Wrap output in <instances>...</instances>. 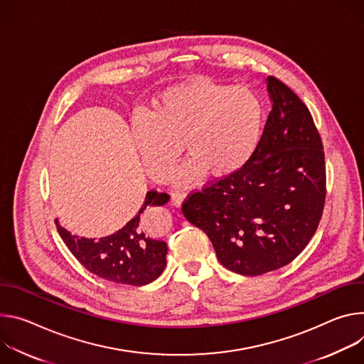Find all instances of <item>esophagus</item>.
Segmentation results:
<instances>
[{"instance_id": "esophagus-1", "label": "esophagus", "mask_w": 364, "mask_h": 364, "mask_svg": "<svg viewBox=\"0 0 364 364\" xmlns=\"http://www.w3.org/2000/svg\"><path fill=\"white\" fill-rule=\"evenodd\" d=\"M185 199H186V193H185V192H175V193H172L171 203H172V205H175V207H181V205L183 204Z\"/></svg>"}]
</instances>
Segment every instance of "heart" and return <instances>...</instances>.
Returning a JSON list of instances; mask_svg holds the SVG:
<instances>
[{
    "instance_id": "heart-1",
    "label": "heart",
    "mask_w": 364,
    "mask_h": 364,
    "mask_svg": "<svg viewBox=\"0 0 364 364\" xmlns=\"http://www.w3.org/2000/svg\"><path fill=\"white\" fill-rule=\"evenodd\" d=\"M263 123L259 97L205 77H192L157 95L150 115L133 127V139L146 171L164 179L181 154L188 159L176 171L179 183L205 173L221 179L243 169L256 151Z\"/></svg>"
}]
</instances>
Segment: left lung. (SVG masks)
<instances>
[{
	"instance_id": "8db88e82",
	"label": "left lung",
	"mask_w": 364,
	"mask_h": 364,
	"mask_svg": "<svg viewBox=\"0 0 364 364\" xmlns=\"http://www.w3.org/2000/svg\"><path fill=\"white\" fill-rule=\"evenodd\" d=\"M263 134L249 164L182 204L220 263L259 276L291 263L315 234L326 204V157L308 107L274 76Z\"/></svg>"
}]
</instances>
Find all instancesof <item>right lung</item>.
<instances>
[{
    "mask_svg": "<svg viewBox=\"0 0 364 364\" xmlns=\"http://www.w3.org/2000/svg\"><path fill=\"white\" fill-rule=\"evenodd\" d=\"M169 198L165 192L149 191L134 218L117 232L97 240L72 235L58 220L55 223L70 253L91 273L114 284L143 287L165 270L168 246L147 231L141 214L147 207L165 205Z\"/></svg>",
    "mask_w": 364,
    "mask_h": 364,
    "instance_id": "right-lung-1",
    "label": "right lung"
}]
</instances>
